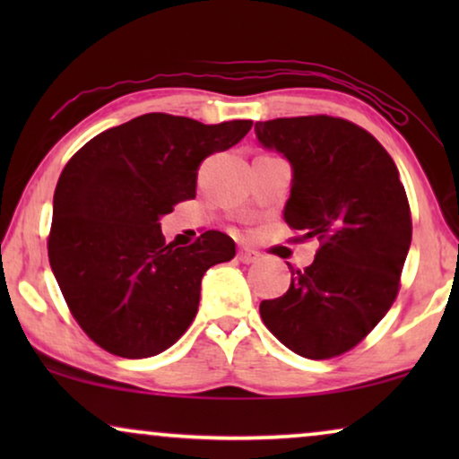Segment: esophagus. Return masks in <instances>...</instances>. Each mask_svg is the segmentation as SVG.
<instances>
[{"label":"esophagus","instance_id":"obj_1","mask_svg":"<svg viewBox=\"0 0 459 459\" xmlns=\"http://www.w3.org/2000/svg\"><path fill=\"white\" fill-rule=\"evenodd\" d=\"M238 259H240L242 263H255L256 259H259V253L248 247H240L238 248Z\"/></svg>","mask_w":459,"mask_h":459}]
</instances>
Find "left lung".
<instances>
[{"label": "left lung", "mask_w": 459, "mask_h": 459, "mask_svg": "<svg viewBox=\"0 0 459 459\" xmlns=\"http://www.w3.org/2000/svg\"><path fill=\"white\" fill-rule=\"evenodd\" d=\"M256 137L292 165L284 209L294 240L316 238L309 267L284 297L263 300V324L307 359L357 347L386 316L411 244V212L391 154L347 118L311 115L256 123Z\"/></svg>", "instance_id": "8db88e82"}]
</instances>
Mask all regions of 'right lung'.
I'll return each instance as SVG.
<instances>
[{
  "label": "right lung",
  "mask_w": 459,
  "mask_h": 459,
  "mask_svg": "<svg viewBox=\"0 0 459 459\" xmlns=\"http://www.w3.org/2000/svg\"><path fill=\"white\" fill-rule=\"evenodd\" d=\"M250 127L253 121L204 125L150 112L102 131L62 169L49 265L98 347L143 359L190 328L204 272L234 259L236 244L209 230L190 247H175L159 219L196 196L200 162L236 146Z\"/></svg>",
  "instance_id": "obj_1"
}]
</instances>
